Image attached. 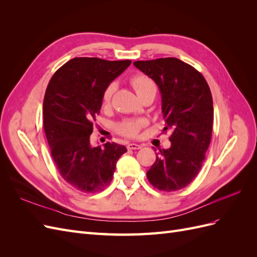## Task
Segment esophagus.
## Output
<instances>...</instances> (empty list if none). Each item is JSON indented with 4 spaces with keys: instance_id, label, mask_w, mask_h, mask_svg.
Returning <instances> with one entry per match:
<instances>
[{
    "instance_id": "obj_1",
    "label": "esophagus",
    "mask_w": 257,
    "mask_h": 257,
    "mask_svg": "<svg viewBox=\"0 0 257 257\" xmlns=\"http://www.w3.org/2000/svg\"><path fill=\"white\" fill-rule=\"evenodd\" d=\"M127 149L128 150H138V149H142V146L141 145H137V144H128L127 145Z\"/></svg>"
}]
</instances>
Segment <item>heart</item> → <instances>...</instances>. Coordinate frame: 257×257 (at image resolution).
Here are the masks:
<instances>
[{
	"mask_svg": "<svg viewBox=\"0 0 257 257\" xmlns=\"http://www.w3.org/2000/svg\"><path fill=\"white\" fill-rule=\"evenodd\" d=\"M130 81H131V84L133 85V88L139 97L146 94L147 92L157 90L154 81L150 78V77H148L147 75H144V74L133 75L131 77ZM114 90H115L114 83H109L104 90L103 96H102L104 106H107L110 103ZM145 124H146L145 120H124L116 125V130H118L119 133L123 136L136 137L139 133V131L145 126Z\"/></svg>",
	"mask_w": 257,
	"mask_h": 257,
	"instance_id": "obj_1",
	"label": "heart"
}]
</instances>
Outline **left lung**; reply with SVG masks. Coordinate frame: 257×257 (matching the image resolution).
I'll use <instances>...</instances> for the list:
<instances>
[{
	"instance_id": "8db88e82",
	"label": "left lung",
	"mask_w": 257,
	"mask_h": 257,
	"mask_svg": "<svg viewBox=\"0 0 257 257\" xmlns=\"http://www.w3.org/2000/svg\"><path fill=\"white\" fill-rule=\"evenodd\" d=\"M134 65L158 84L164 131H172V146L160 150L147 178L160 191L181 190L199 173L211 142V91L197 69L177 58L136 61Z\"/></svg>"
}]
</instances>
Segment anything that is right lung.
Returning <instances> with one entry per match:
<instances>
[{"instance_id": "right-lung-1", "label": "right lung", "mask_w": 257, "mask_h": 257, "mask_svg": "<svg viewBox=\"0 0 257 257\" xmlns=\"http://www.w3.org/2000/svg\"><path fill=\"white\" fill-rule=\"evenodd\" d=\"M131 60L74 58L54 73L46 89L44 130L64 180L83 193L103 191L112 180L116 162L127 150L115 143L92 147L93 123L106 87L131 65Z\"/></svg>"}]
</instances>
